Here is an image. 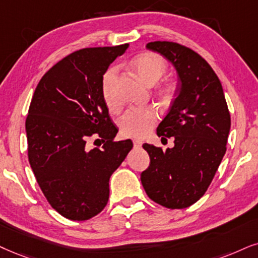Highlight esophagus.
Returning a JSON list of instances; mask_svg holds the SVG:
<instances>
[{
	"mask_svg": "<svg viewBox=\"0 0 258 258\" xmlns=\"http://www.w3.org/2000/svg\"><path fill=\"white\" fill-rule=\"evenodd\" d=\"M142 145H143V143L140 142V140H133V146H135L136 149H139Z\"/></svg>",
	"mask_w": 258,
	"mask_h": 258,
	"instance_id": "34e87169",
	"label": "esophagus"
}]
</instances>
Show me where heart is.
<instances>
[{
  "label": "heart",
  "mask_w": 258,
  "mask_h": 258,
  "mask_svg": "<svg viewBox=\"0 0 258 258\" xmlns=\"http://www.w3.org/2000/svg\"><path fill=\"white\" fill-rule=\"evenodd\" d=\"M133 69L138 74V76L152 86L161 78L167 71V61L164 58L155 52L146 51L143 52L133 59ZM119 69L116 67H110L103 74L102 82H101V93H102L103 101L110 110H116L120 107V101L116 96L115 84L118 80ZM163 93L170 94L174 90V86L167 84L162 88ZM158 120V113L155 108H132L127 112L119 120L120 131L122 136L131 137V138H144L151 132Z\"/></svg>",
  "instance_id": "obj_1"
}]
</instances>
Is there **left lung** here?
<instances>
[{"label": "left lung", "instance_id": "8db88e82", "mask_svg": "<svg viewBox=\"0 0 258 258\" xmlns=\"http://www.w3.org/2000/svg\"><path fill=\"white\" fill-rule=\"evenodd\" d=\"M146 48L174 65L180 78L177 97L157 127L174 148L144 144L149 168L140 180L152 201L171 210L191 206L206 193L226 152L231 116L219 78L197 52L171 41H152Z\"/></svg>", "mask_w": 258, "mask_h": 258}]
</instances>
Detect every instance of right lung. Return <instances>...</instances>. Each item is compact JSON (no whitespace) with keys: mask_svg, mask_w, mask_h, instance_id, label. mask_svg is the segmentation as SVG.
<instances>
[{"mask_svg":"<svg viewBox=\"0 0 258 258\" xmlns=\"http://www.w3.org/2000/svg\"><path fill=\"white\" fill-rule=\"evenodd\" d=\"M127 47L73 52L41 77L29 105V164L48 204L70 220H88L106 207L110 176L133 148L130 139L114 140L118 128L101 93L103 74ZM91 136L101 148H90Z\"/></svg>","mask_w":258,"mask_h":258,"instance_id":"obj_1","label":"right lung"}]
</instances>
